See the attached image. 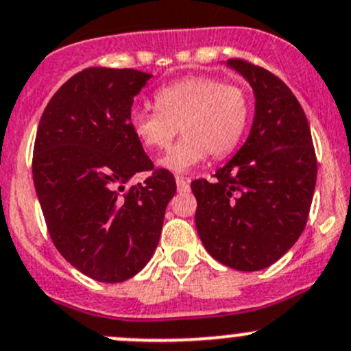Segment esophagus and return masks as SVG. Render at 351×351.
Returning a JSON list of instances; mask_svg holds the SVG:
<instances>
[{
  "label": "esophagus",
  "instance_id": "1",
  "mask_svg": "<svg viewBox=\"0 0 351 351\" xmlns=\"http://www.w3.org/2000/svg\"><path fill=\"white\" fill-rule=\"evenodd\" d=\"M176 182H177V189H179V191H187V189H189V179H186V177L177 176L176 177Z\"/></svg>",
  "mask_w": 351,
  "mask_h": 351
}]
</instances>
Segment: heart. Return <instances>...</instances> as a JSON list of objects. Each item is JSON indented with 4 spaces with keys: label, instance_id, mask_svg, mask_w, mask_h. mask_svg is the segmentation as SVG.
<instances>
[{
    "label": "heart",
    "instance_id": "1",
    "mask_svg": "<svg viewBox=\"0 0 351 351\" xmlns=\"http://www.w3.org/2000/svg\"><path fill=\"white\" fill-rule=\"evenodd\" d=\"M155 109H133L130 126L150 152H164L179 133L182 140L162 165L186 172L208 155L221 158L241 143L249 121L244 88L208 75L186 76L160 86L154 95Z\"/></svg>",
    "mask_w": 351,
    "mask_h": 351
}]
</instances>
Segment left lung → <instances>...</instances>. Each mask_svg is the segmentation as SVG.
<instances>
[{
    "instance_id": "obj_1",
    "label": "left lung",
    "mask_w": 351,
    "mask_h": 351,
    "mask_svg": "<svg viewBox=\"0 0 351 351\" xmlns=\"http://www.w3.org/2000/svg\"><path fill=\"white\" fill-rule=\"evenodd\" d=\"M254 90L251 133L213 180L191 182L196 228L206 251L239 271L278 261L307 223L317 158L311 128L292 90L245 59H228Z\"/></svg>"
}]
</instances>
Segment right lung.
<instances>
[{"mask_svg":"<svg viewBox=\"0 0 351 351\" xmlns=\"http://www.w3.org/2000/svg\"><path fill=\"white\" fill-rule=\"evenodd\" d=\"M152 75L86 68L49 100L37 128L32 174L51 241L97 282L119 283L157 249L176 179L155 169L130 126L133 99ZM148 171L145 183L125 182Z\"/></svg>","mask_w":351,"mask_h":351,"instance_id":"obj_1","label":"right lung"}]
</instances>
